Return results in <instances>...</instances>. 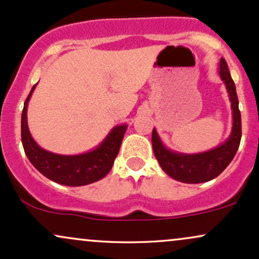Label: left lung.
<instances>
[{"label":"left lung","mask_w":259,"mask_h":259,"mask_svg":"<svg viewBox=\"0 0 259 259\" xmlns=\"http://www.w3.org/2000/svg\"><path fill=\"white\" fill-rule=\"evenodd\" d=\"M218 73L227 88L233 109V129L230 136L223 144L206 152L180 153L165 147L157 130L154 127L152 130L153 153L160 168L169 177L181 183L200 184L214 179L230 164L239 150L241 141V114L239 111L236 88L224 58H221L219 62Z\"/></svg>","instance_id":"1"}]
</instances>
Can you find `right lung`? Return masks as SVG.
<instances>
[{
	"label": "right lung",
	"mask_w": 259,
	"mask_h": 259,
	"mask_svg": "<svg viewBox=\"0 0 259 259\" xmlns=\"http://www.w3.org/2000/svg\"><path fill=\"white\" fill-rule=\"evenodd\" d=\"M37 84L26 97L22 113V144L29 160L41 174L61 185L82 186L105 178L112 169L126 132V124L117 125L105 140L89 152L65 156L44 150L32 139L28 126V103Z\"/></svg>",
	"instance_id": "obj_1"
}]
</instances>
